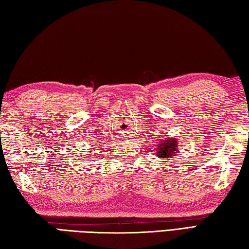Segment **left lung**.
<instances>
[{
	"label": "left lung",
	"mask_w": 249,
	"mask_h": 249,
	"mask_svg": "<svg viewBox=\"0 0 249 249\" xmlns=\"http://www.w3.org/2000/svg\"><path fill=\"white\" fill-rule=\"evenodd\" d=\"M156 147V156L158 158L162 160L174 158V156L177 155V150H178V141L167 135L166 138L161 136Z\"/></svg>",
	"instance_id": "1"
}]
</instances>
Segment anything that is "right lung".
I'll return each mask as SVG.
<instances>
[{"instance_id":"add662e5","label":"right lung","mask_w":249,"mask_h":249,"mask_svg":"<svg viewBox=\"0 0 249 249\" xmlns=\"http://www.w3.org/2000/svg\"><path fill=\"white\" fill-rule=\"evenodd\" d=\"M88 158H90V157H89V156H88Z\"/></svg>"}]
</instances>
